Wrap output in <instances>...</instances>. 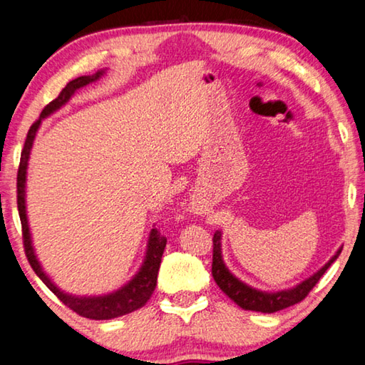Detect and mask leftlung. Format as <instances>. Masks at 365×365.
I'll list each match as a JSON object with an SVG mask.
<instances>
[{"label": "left lung", "instance_id": "8db88e82", "mask_svg": "<svg viewBox=\"0 0 365 365\" xmlns=\"http://www.w3.org/2000/svg\"><path fill=\"white\" fill-rule=\"evenodd\" d=\"M212 277L219 288L224 292L228 298L237 302L240 307L246 309V311H256V312H265L272 314L282 309L289 307L301 302L309 294V292L317 285L320 277L325 274V270L330 267L331 262L339 256L341 248L336 251V255L333 256L329 262H327L322 269L316 272L312 277H309L299 285H296L292 289H283V292L267 293V292H259L256 288H251L238 280L237 277L230 274V270L225 267L224 259H222V248H220V232L214 233L212 238Z\"/></svg>", "mask_w": 365, "mask_h": 365}]
</instances>
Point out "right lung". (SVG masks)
I'll return each instance as SVG.
<instances>
[{"mask_svg":"<svg viewBox=\"0 0 365 365\" xmlns=\"http://www.w3.org/2000/svg\"><path fill=\"white\" fill-rule=\"evenodd\" d=\"M103 73L104 71H98L96 73H93V76H82L76 80H72V82H69L64 86L56 100H53L51 103L46 104L45 109L41 110L40 119L30 127V130L27 133L26 143H24V150L21 154L19 170H17V209H19V217L22 224L24 250H26V256L29 259L30 265H32L35 274L40 277V280L45 283V285L51 289V292L56 294L67 307L72 309L73 312H77L78 316L93 319V320H109V319L125 316V314L137 311V309L143 307L146 304L148 299L151 298L154 288H156L160 257H163L168 238H165L164 235H160V232H158V228H153L150 233V240H148V248H146L143 265L140 267L138 274L135 275L125 287L117 289V292L104 294V296H73V294L61 292V289L51 282V279H49L45 272H43L38 259L35 256V251L32 246V237H30V230H29L27 211H26V180H27V165H29L30 150H32L35 135L38 132L41 120L49 114H53L54 110L63 108L78 88H82V86L88 85L91 82H96Z\"/></svg>","mask_w":365,"mask_h":365,"instance_id":"add662e5","label":"right lung"}]
</instances>
